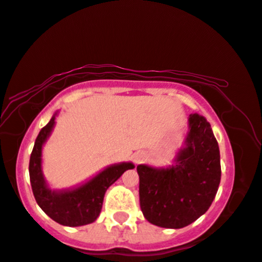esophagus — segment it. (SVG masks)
Listing matches in <instances>:
<instances>
[{
  "mask_svg": "<svg viewBox=\"0 0 262 262\" xmlns=\"http://www.w3.org/2000/svg\"><path fill=\"white\" fill-rule=\"evenodd\" d=\"M145 157H146V154L143 152H136V153H134V156H133V158H134V161L136 164H139L140 161H142L143 159H145Z\"/></svg>",
  "mask_w": 262,
  "mask_h": 262,
  "instance_id": "1",
  "label": "esophagus"
}]
</instances>
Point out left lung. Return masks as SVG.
Masks as SVG:
<instances>
[{"instance_id": "left-lung-1", "label": "left lung", "mask_w": 262, "mask_h": 262, "mask_svg": "<svg viewBox=\"0 0 262 262\" xmlns=\"http://www.w3.org/2000/svg\"><path fill=\"white\" fill-rule=\"evenodd\" d=\"M187 122L189 130L172 165L136 167L143 216L168 229H180L204 215L221 182L220 148L211 126L198 114H191Z\"/></svg>"}]
</instances>
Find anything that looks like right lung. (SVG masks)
Listing matches in <instances>:
<instances>
[{
  "label": "right lung",
  "instance_id": "1",
  "mask_svg": "<svg viewBox=\"0 0 262 262\" xmlns=\"http://www.w3.org/2000/svg\"><path fill=\"white\" fill-rule=\"evenodd\" d=\"M52 119L40 130L29 159V178L35 201L42 211L61 226L80 227L97 220L102 210L105 191L127 169L134 168L130 161L109 165L85 182L69 189H51L42 171V148L56 126Z\"/></svg>",
  "mask_w": 262,
  "mask_h": 262
}]
</instances>
